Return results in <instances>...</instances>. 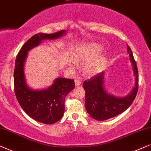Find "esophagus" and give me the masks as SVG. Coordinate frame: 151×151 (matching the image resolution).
Returning a JSON list of instances; mask_svg holds the SVG:
<instances>
[{"label":"esophagus","instance_id":"esophagus-1","mask_svg":"<svg viewBox=\"0 0 151 151\" xmlns=\"http://www.w3.org/2000/svg\"><path fill=\"white\" fill-rule=\"evenodd\" d=\"M75 86H80L81 84V81L78 78V79H76L75 81Z\"/></svg>","mask_w":151,"mask_h":151}]
</instances>
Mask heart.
<instances>
[{"instance_id": "obj_1", "label": "heart", "mask_w": 151, "mask_h": 151, "mask_svg": "<svg viewBox=\"0 0 151 151\" xmlns=\"http://www.w3.org/2000/svg\"><path fill=\"white\" fill-rule=\"evenodd\" d=\"M102 48L103 47L101 44L94 42L80 44L75 48L74 57L76 61H86L92 59L88 61L85 65V70L89 75H94L98 73L105 66L106 63L105 57L103 56L94 57L101 51ZM76 61H72L71 65H76Z\"/></svg>"}]
</instances>
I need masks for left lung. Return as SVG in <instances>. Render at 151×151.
<instances>
[{
  "instance_id": "obj_1",
  "label": "left lung",
  "mask_w": 151,
  "mask_h": 151,
  "mask_svg": "<svg viewBox=\"0 0 151 151\" xmlns=\"http://www.w3.org/2000/svg\"><path fill=\"white\" fill-rule=\"evenodd\" d=\"M127 52L132 64L135 77V86L130 94L124 97H116L106 91L104 86V72L85 81L86 111L91 117L99 121L107 120L118 116L128 109L136 96L138 90V71L133 52L127 45Z\"/></svg>"
}]
</instances>
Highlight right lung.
<instances>
[{"label": "right lung", "mask_w": 151, "mask_h": 151, "mask_svg": "<svg viewBox=\"0 0 151 151\" xmlns=\"http://www.w3.org/2000/svg\"><path fill=\"white\" fill-rule=\"evenodd\" d=\"M65 33L66 31L63 30L52 34H35L22 46L16 57L14 73L16 99L27 115L44 124H54L63 117L65 96L75 88V81L59 77L45 90H33L27 83L24 63L28 52L43 40H55Z\"/></svg>", "instance_id": "1"}]
</instances>
